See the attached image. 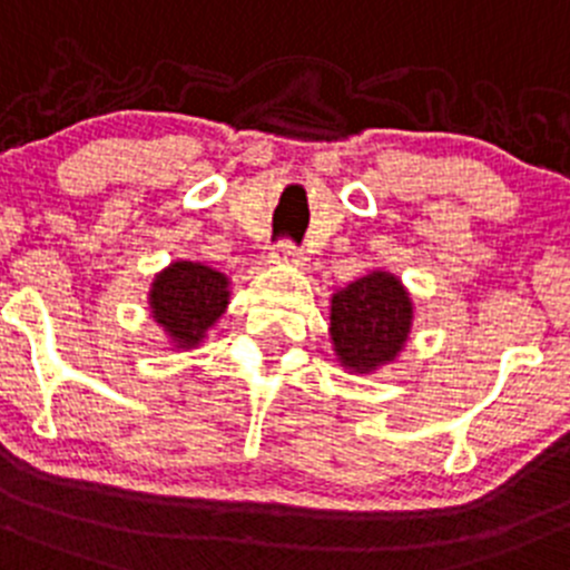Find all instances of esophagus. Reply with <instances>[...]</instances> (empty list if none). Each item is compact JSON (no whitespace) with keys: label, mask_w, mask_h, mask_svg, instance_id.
Instances as JSON below:
<instances>
[{"label":"esophagus","mask_w":570,"mask_h":570,"mask_svg":"<svg viewBox=\"0 0 570 570\" xmlns=\"http://www.w3.org/2000/svg\"><path fill=\"white\" fill-rule=\"evenodd\" d=\"M269 262L273 264H295V267H303L306 264V256H303L301 247H295L292 242H278L269 253Z\"/></svg>","instance_id":"obj_1"}]
</instances>
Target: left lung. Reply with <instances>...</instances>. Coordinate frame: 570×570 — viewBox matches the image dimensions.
Listing matches in <instances>:
<instances>
[{
  "label": "left lung",
  "mask_w": 570,
  "mask_h": 570,
  "mask_svg": "<svg viewBox=\"0 0 570 570\" xmlns=\"http://www.w3.org/2000/svg\"><path fill=\"white\" fill-rule=\"evenodd\" d=\"M414 303L401 278L373 269L331 295V345L347 373L367 375L401 356Z\"/></svg>",
  "instance_id": "8db88e82"
}]
</instances>
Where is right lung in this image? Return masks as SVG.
Segmentation results:
<instances>
[{"instance_id":"obj_1","label":"right lung","mask_w":570,"mask_h":570,"mask_svg":"<svg viewBox=\"0 0 570 570\" xmlns=\"http://www.w3.org/2000/svg\"><path fill=\"white\" fill-rule=\"evenodd\" d=\"M147 303L169 345L191 351L228 308L230 281L203 262H173L153 278Z\"/></svg>"}]
</instances>
